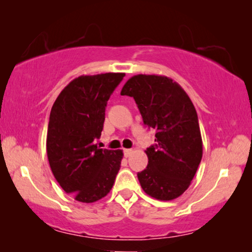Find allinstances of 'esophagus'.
<instances>
[{"label":"esophagus","instance_id":"34e87169","mask_svg":"<svg viewBox=\"0 0 252 252\" xmlns=\"http://www.w3.org/2000/svg\"><path fill=\"white\" fill-rule=\"evenodd\" d=\"M133 150L132 149H124V155H125V157H129L130 155H132Z\"/></svg>","mask_w":252,"mask_h":252}]
</instances>
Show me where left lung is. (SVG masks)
<instances>
[{
    "instance_id": "8db88e82",
    "label": "left lung",
    "mask_w": 252,
    "mask_h": 252,
    "mask_svg": "<svg viewBox=\"0 0 252 252\" xmlns=\"http://www.w3.org/2000/svg\"><path fill=\"white\" fill-rule=\"evenodd\" d=\"M120 95L135 99L144 125L156 130L147 148L148 166L137 173L147 195L172 201L187 190L203 155L197 113L180 85L165 75L137 74Z\"/></svg>"
}]
</instances>
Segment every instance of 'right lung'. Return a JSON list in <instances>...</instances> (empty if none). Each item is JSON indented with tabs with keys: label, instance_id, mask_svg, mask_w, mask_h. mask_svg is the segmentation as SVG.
Here are the masks:
<instances>
[{
	"label": "right lung",
	"instance_id": "obj_1",
	"mask_svg": "<svg viewBox=\"0 0 252 252\" xmlns=\"http://www.w3.org/2000/svg\"><path fill=\"white\" fill-rule=\"evenodd\" d=\"M125 73L80 75L65 87L51 108L47 156L64 191L82 203H93L111 190L123 150L99 149L110 95Z\"/></svg>",
	"mask_w": 252,
	"mask_h": 252
}]
</instances>
